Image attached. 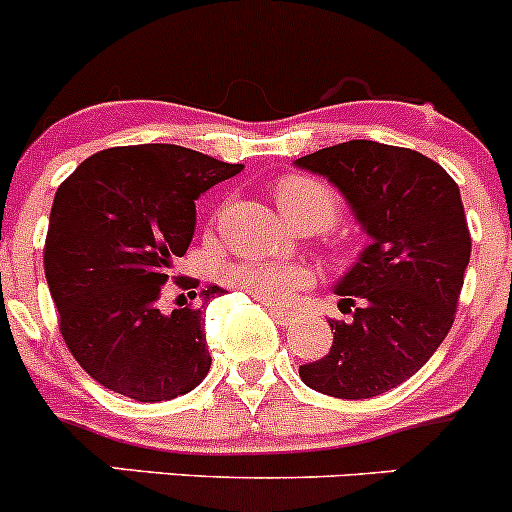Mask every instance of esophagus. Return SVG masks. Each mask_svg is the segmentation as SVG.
<instances>
[{"label":"esophagus","mask_w":512,"mask_h":512,"mask_svg":"<svg viewBox=\"0 0 512 512\" xmlns=\"http://www.w3.org/2000/svg\"><path fill=\"white\" fill-rule=\"evenodd\" d=\"M268 313H271V318L276 320L278 325H291V323H293V318H295V315L291 313V310L278 308V305H268Z\"/></svg>","instance_id":"34e87169"}]
</instances>
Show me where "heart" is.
<instances>
[{"instance_id":"1","label":"heart","mask_w":512,"mask_h":512,"mask_svg":"<svg viewBox=\"0 0 512 512\" xmlns=\"http://www.w3.org/2000/svg\"><path fill=\"white\" fill-rule=\"evenodd\" d=\"M276 204L291 224L310 221L323 229L337 217L335 192L315 177H283L276 187ZM221 281L226 286L254 295V298L286 303L298 288L310 281V273L295 263L268 261V258H236L221 268Z\"/></svg>"}]
</instances>
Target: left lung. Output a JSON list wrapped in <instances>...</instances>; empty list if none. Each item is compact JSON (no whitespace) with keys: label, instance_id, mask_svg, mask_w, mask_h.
<instances>
[{"label":"left lung","instance_id":"left-lung-1","mask_svg":"<svg viewBox=\"0 0 512 512\" xmlns=\"http://www.w3.org/2000/svg\"><path fill=\"white\" fill-rule=\"evenodd\" d=\"M345 197L370 244L335 283L333 347L300 379L337 399H370L407 382L449 335L471 236L461 192L421 152L350 140L295 160ZM353 310L350 311L349 308Z\"/></svg>","mask_w":512,"mask_h":512}]
</instances>
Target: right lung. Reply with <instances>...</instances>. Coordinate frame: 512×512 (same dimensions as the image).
<instances>
[{
    "label": "right lung",
    "mask_w": 512,
    "mask_h": 512,
    "mask_svg": "<svg viewBox=\"0 0 512 512\" xmlns=\"http://www.w3.org/2000/svg\"><path fill=\"white\" fill-rule=\"evenodd\" d=\"M244 165L179 145L96 152L54 197L44 271L68 350L98 384L135 402H167L207 377L202 308L162 313L172 261L197 226L194 199Z\"/></svg>",
    "instance_id": "obj_1"
}]
</instances>
